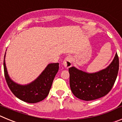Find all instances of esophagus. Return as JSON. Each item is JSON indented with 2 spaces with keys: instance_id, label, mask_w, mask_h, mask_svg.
Here are the masks:
<instances>
[{
  "instance_id": "1",
  "label": "esophagus",
  "mask_w": 122,
  "mask_h": 122,
  "mask_svg": "<svg viewBox=\"0 0 122 122\" xmlns=\"http://www.w3.org/2000/svg\"><path fill=\"white\" fill-rule=\"evenodd\" d=\"M63 64L64 65V66L66 68H68L71 67L72 65V60H71V57L70 56H67L66 57H65V59H64L63 62Z\"/></svg>"
}]
</instances>
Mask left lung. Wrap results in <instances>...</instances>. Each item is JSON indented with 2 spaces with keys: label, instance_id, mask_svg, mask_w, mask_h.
I'll list each match as a JSON object with an SVG mask.
<instances>
[{
  "label": "left lung",
  "instance_id": "8db88e82",
  "mask_svg": "<svg viewBox=\"0 0 122 122\" xmlns=\"http://www.w3.org/2000/svg\"><path fill=\"white\" fill-rule=\"evenodd\" d=\"M119 69L117 54L112 63L104 70L95 73H87L75 67L69 68L70 86L76 97L90 101L103 97L111 91L116 82Z\"/></svg>",
  "mask_w": 122,
  "mask_h": 122
}]
</instances>
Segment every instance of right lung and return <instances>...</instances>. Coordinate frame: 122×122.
<instances>
[{"mask_svg":"<svg viewBox=\"0 0 122 122\" xmlns=\"http://www.w3.org/2000/svg\"><path fill=\"white\" fill-rule=\"evenodd\" d=\"M5 56L4 75L7 85L12 93L21 100L29 103H36L46 98L49 94L55 76L59 70V63L49 64L36 80L27 86H21L14 82L9 77L5 65Z\"/></svg>","mask_w":122,"mask_h":122,"instance_id":"right-lung-1","label":"right lung"}]
</instances>
